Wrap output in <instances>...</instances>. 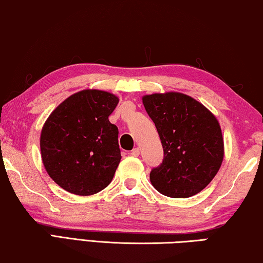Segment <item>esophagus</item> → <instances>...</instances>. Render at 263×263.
Here are the masks:
<instances>
[{
  "label": "esophagus",
  "instance_id": "1",
  "mask_svg": "<svg viewBox=\"0 0 263 263\" xmlns=\"http://www.w3.org/2000/svg\"><path fill=\"white\" fill-rule=\"evenodd\" d=\"M130 155H132V156H134V157H137V156H139V155H140V149H139V148L133 149Z\"/></svg>",
  "mask_w": 263,
  "mask_h": 263
}]
</instances>
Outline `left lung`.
I'll use <instances>...</instances> for the list:
<instances>
[{
    "instance_id": "1",
    "label": "left lung",
    "mask_w": 263,
    "mask_h": 263,
    "mask_svg": "<svg viewBox=\"0 0 263 263\" xmlns=\"http://www.w3.org/2000/svg\"><path fill=\"white\" fill-rule=\"evenodd\" d=\"M143 105L156 126L163 157L150 171V182L162 195L189 198L217 175L223 158L221 129L214 115L182 93L150 94Z\"/></svg>"
}]
</instances>
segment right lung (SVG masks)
<instances>
[{
	"instance_id": "add662e5",
	"label": "right lung",
	"mask_w": 263,
	"mask_h": 263,
	"mask_svg": "<svg viewBox=\"0 0 263 263\" xmlns=\"http://www.w3.org/2000/svg\"><path fill=\"white\" fill-rule=\"evenodd\" d=\"M119 99L85 89L63 101L46 120L41 135L42 160L60 187L78 196L101 191L121 160L119 130L108 116Z\"/></svg>"
}]
</instances>
